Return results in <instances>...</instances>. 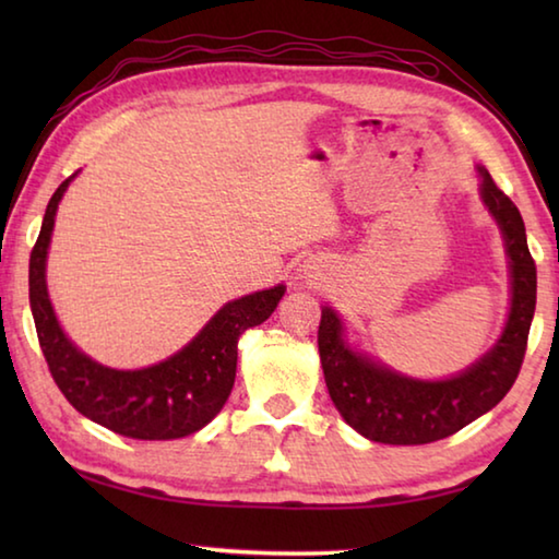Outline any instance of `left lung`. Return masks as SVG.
I'll list each match as a JSON object with an SVG mask.
<instances>
[{"mask_svg": "<svg viewBox=\"0 0 559 559\" xmlns=\"http://www.w3.org/2000/svg\"><path fill=\"white\" fill-rule=\"evenodd\" d=\"M476 169L480 200L503 234L510 266L506 328L484 357L447 380H414L349 347L343 320L333 308L323 306L318 349L330 400L365 439L394 447H419L447 439L493 409L510 392L523 365L535 316V261L530 257L518 206L500 192L486 167L478 165Z\"/></svg>", "mask_w": 559, "mask_h": 559, "instance_id": "1", "label": "left lung"}]
</instances>
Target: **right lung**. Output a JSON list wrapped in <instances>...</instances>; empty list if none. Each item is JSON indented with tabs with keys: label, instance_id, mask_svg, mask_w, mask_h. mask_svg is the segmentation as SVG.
Wrapping results in <instances>:
<instances>
[{
	"label": "right lung",
	"instance_id": "1",
	"mask_svg": "<svg viewBox=\"0 0 559 559\" xmlns=\"http://www.w3.org/2000/svg\"><path fill=\"white\" fill-rule=\"evenodd\" d=\"M79 175V173H75ZM71 175L46 206L29 259V302L41 353L66 400L91 421L128 439L169 441L206 427L222 412L236 377V343L276 310L286 286L229 300L175 355L143 370H112L81 353L59 325L46 288V257L56 210Z\"/></svg>",
	"mask_w": 559,
	"mask_h": 559
}]
</instances>
